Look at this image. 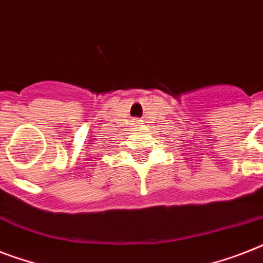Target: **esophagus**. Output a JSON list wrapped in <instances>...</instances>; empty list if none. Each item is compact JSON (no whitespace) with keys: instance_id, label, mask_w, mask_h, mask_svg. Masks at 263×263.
Segmentation results:
<instances>
[{"instance_id":"esophagus-1","label":"esophagus","mask_w":263,"mask_h":263,"mask_svg":"<svg viewBox=\"0 0 263 263\" xmlns=\"http://www.w3.org/2000/svg\"><path fill=\"white\" fill-rule=\"evenodd\" d=\"M136 124H138V123H136Z\"/></svg>"}]
</instances>
